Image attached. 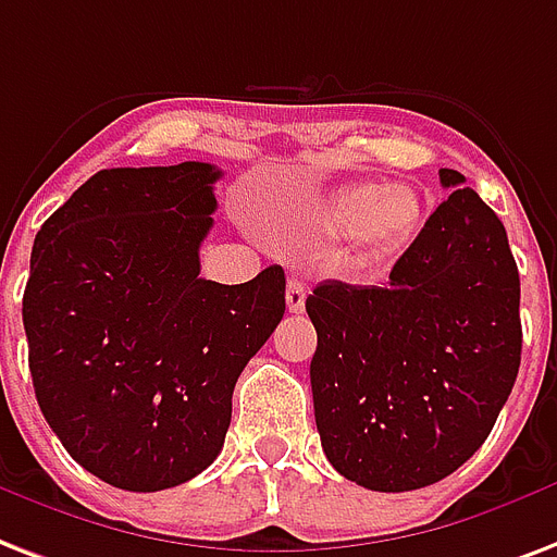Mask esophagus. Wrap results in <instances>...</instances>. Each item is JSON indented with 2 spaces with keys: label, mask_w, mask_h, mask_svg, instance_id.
<instances>
[{
  "label": "esophagus",
  "mask_w": 557,
  "mask_h": 557,
  "mask_svg": "<svg viewBox=\"0 0 557 557\" xmlns=\"http://www.w3.org/2000/svg\"><path fill=\"white\" fill-rule=\"evenodd\" d=\"M286 307L288 312H304V309H307V283H300V280H288Z\"/></svg>",
  "instance_id": "34e87169"
}]
</instances>
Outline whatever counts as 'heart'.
I'll list each match as a JSON object with an SVG mask.
<instances>
[{
    "label": "heart",
    "instance_id": "b5f03b06",
    "mask_svg": "<svg viewBox=\"0 0 557 557\" xmlns=\"http://www.w3.org/2000/svg\"><path fill=\"white\" fill-rule=\"evenodd\" d=\"M426 195L411 184L335 186L300 215V236L312 245L350 242L364 260H392L418 239Z\"/></svg>",
    "mask_w": 557,
    "mask_h": 557
}]
</instances>
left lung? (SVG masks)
Returning <instances> with one entry per match:
<instances>
[{"mask_svg":"<svg viewBox=\"0 0 557 557\" xmlns=\"http://www.w3.org/2000/svg\"><path fill=\"white\" fill-rule=\"evenodd\" d=\"M388 283L326 280L307 297L318 333L309 364L330 465L368 491L435 485L494 430L523 350L520 274L503 222L465 177Z\"/></svg>","mask_w":557,"mask_h":557,"instance_id":"1","label":"left lung"}]
</instances>
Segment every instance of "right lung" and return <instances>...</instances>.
<instances>
[{"label": "right lung", "instance_id": "obj_1", "mask_svg": "<svg viewBox=\"0 0 557 557\" xmlns=\"http://www.w3.org/2000/svg\"><path fill=\"white\" fill-rule=\"evenodd\" d=\"M210 163L104 169L34 239L23 295L42 418L122 491H163L222 453L233 388L286 312L280 265L198 277L215 212Z\"/></svg>", "mask_w": 557, "mask_h": 557}]
</instances>
